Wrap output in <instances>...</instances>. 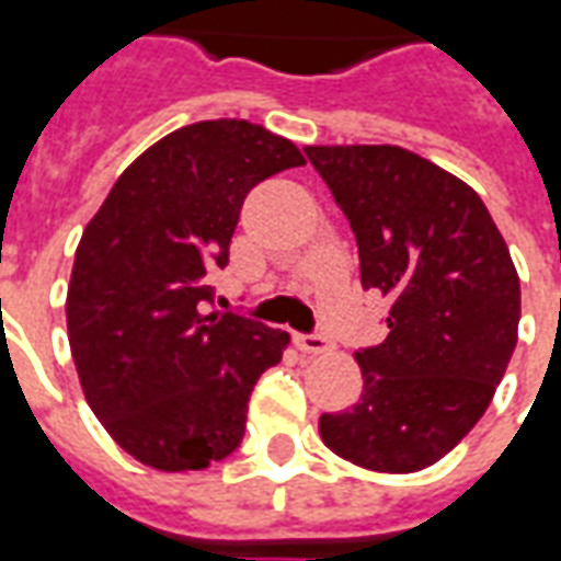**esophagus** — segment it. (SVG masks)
Returning a JSON list of instances; mask_svg holds the SVG:
<instances>
[{"mask_svg": "<svg viewBox=\"0 0 561 561\" xmlns=\"http://www.w3.org/2000/svg\"><path fill=\"white\" fill-rule=\"evenodd\" d=\"M294 345H297L304 354L333 352V342H330L328 336H321V333H297V336H294Z\"/></svg>", "mask_w": 561, "mask_h": 561, "instance_id": "obj_1", "label": "esophagus"}]
</instances>
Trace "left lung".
<instances>
[{
  "instance_id": "obj_1",
  "label": "left lung",
  "mask_w": 561,
  "mask_h": 561,
  "mask_svg": "<svg viewBox=\"0 0 561 561\" xmlns=\"http://www.w3.org/2000/svg\"><path fill=\"white\" fill-rule=\"evenodd\" d=\"M352 225L360 282L390 300L360 348L364 393L321 414L324 445L373 471H421L481 421L517 345L519 276L478 192L409 149L306 147Z\"/></svg>"
}]
</instances>
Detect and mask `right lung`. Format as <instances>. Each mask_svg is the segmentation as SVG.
Returning a JSON list of instances; mask_svg holds the SVG:
<instances>
[{
    "label": "right lung",
    "instance_id": "right-lung-1",
    "mask_svg": "<svg viewBox=\"0 0 561 561\" xmlns=\"http://www.w3.org/2000/svg\"><path fill=\"white\" fill-rule=\"evenodd\" d=\"M291 140L245 119L176 128L138 156L75 252L66 318L80 388L116 445L159 471L207 469L245 433L249 397L285 330L213 304L245 195L300 168Z\"/></svg>",
    "mask_w": 561,
    "mask_h": 561
}]
</instances>
